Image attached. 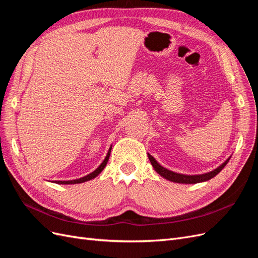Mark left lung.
I'll list each match as a JSON object with an SVG mask.
<instances>
[{
	"label": "left lung",
	"instance_id": "8db88e82",
	"mask_svg": "<svg viewBox=\"0 0 258 258\" xmlns=\"http://www.w3.org/2000/svg\"><path fill=\"white\" fill-rule=\"evenodd\" d=\"M148 159H150L152 166L154 168V170L157 172L159 175H161L163 178L168 179V181L174 182V183H181V184H197V183H202L209 181L212 177H214L215 175H217L221 171L224 169V167L227 165V162L229 161L230 157L226 159L220 167H217L216 169L210 171V172L204 173V174H195V175H188V174H182V173H177V172H173V171L168 170L167 168L162 167L160 163L156 160L151 154L147 153Z\"/></svg>",
	"mask_w": 258,
	"mask_h": 258
}]
</instances>
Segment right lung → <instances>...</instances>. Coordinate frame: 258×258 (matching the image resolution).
I'll return each mask as SVG.
<instances>
[{
  "label": "right lung",
  "instance_id": "add662e5",
  "mask_svg": "<svg viewBox=\"0 0 258 258\" xmlns=\"http://www.w3.org/2000/svg\"><path fill=\"white\" fill-rule=\"evenodd\" d=\"M111 150H112V146H110V148H108V152H107V154H106V156H105V158H104V160L101 162V165L95 170V171H92L91 173H89V174H87V175H85V176H83V177H81V178H76V179H71V181H53V183H56V184H79V183H84V182H87V181H90V179H92V178H95L96 176H98L101 172H102V170L105 168V166H106V163H107V161H108V158H110V155H111Z\"/></svg>",
  "mask_w": 258,
  "mask_h": 258
}]
</instances>
